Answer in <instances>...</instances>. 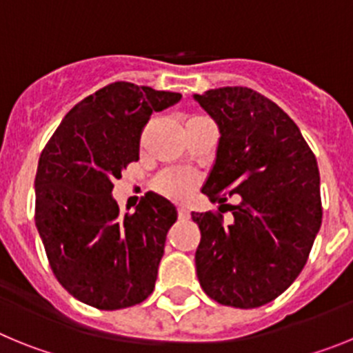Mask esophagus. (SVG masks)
I'll return each instance as SVG.
<instances>
[{
    "label": "esophagus",
    "mask_w": 353,
    "mask_h": 353,
    "mask_svg": "<svg viewBox=\"0 0 353 353\" xmlns=\"http://www.w3.org/2000/svg\"><path fill=\"white\" fill-rule=\"evenodd\" d=\"M179 217L180 219H189V217H191V214H189V208L179 207Z\"/></svg>",
    "instance_id": "esophagus-1"
}]
</instances>
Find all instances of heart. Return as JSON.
<instances>
[{
  "label": "heart",
  "mask_w": 353,
  "mask_h": 353,
  "mask_svg": "<svg viewBox=\"0 0 353 353\" xmlns=\"http://www.w3.org/2000/svg\"><path fill=\"white\" fill-rule=\"evenodd\" d=\"M198 174L189 170H170L155 179V191L171 199H185L198 187Z\"/></svg>",
  "instance_id": "b5f03b06"
}]
</instances>
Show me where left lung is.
<instances>
[{
  "mask_svg": "<svg viewBox=\"0 0 353 353\" xmlns=\"http://www.w3.org/2000/svg\"><path fill=\"white\" fill-rule=\"evenodd\" d=\"M194 101L221 132L201 192L214 203L240 196L226 205L228 226L221 214L192 212L199 285L219 304L260 307L297 279L322 226L316 159L295 121L254 90L224 86Z\"/></svg>",
  "mask_w": 353,
  "mask_h": 353,
  "instance_id": "left-lung-1",
  "label": "left lung"
}]
</instances>
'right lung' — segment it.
Masks as SVG:
<instances>
[{"mask_svg": "<svg viewBox=\"0 0 353 353\" xmlns=\"http://www.w3.org/2000/svg\"><path fill=\"white\" fill-rule=\"evenodd\" d=\"M180 93L118 81L65 114L39 159L35 223L56 279L97 310H123L154 292L168 230L170 199L146 192L121 214L113 182L139 159V138L154 111Z\"/></svg>", "mask_w": 353, "mask_h": 353, "instance_id": "add662e5", "label": "right lung"}]
</instances>
